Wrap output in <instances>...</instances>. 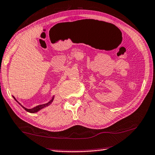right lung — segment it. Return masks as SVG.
Masks as SVG:
<instances>
[{"mask_svg":"<svg viewBox=\"0 0 155 155\" xmlns=\"http://www.w3.org/2000/svg\"><path fill=\"white\" fill-rule=\"evenodd\" d=\"M14 98V97H13ZM53 99H54V98H52V99H51V100L50 101H49V103H47V104H42V105H39V106H36V107H34V108H31V109H28V108H25V107H23L22 106L21 104H19V103H18L17 101H16V99L15 98V100L16 101H17L18 104H20V106H21L22 108H23L26 111H28V112H29V113H36V112H38V111H39L40 110H41V109H42L43 108H45V107H46V106H48L49 105H50L51 104V102H52V101H53Z\"/></svg>","mask_w":155,"mask_h":155,"instance_id":"1","label":"right lung"}]
</instances>
